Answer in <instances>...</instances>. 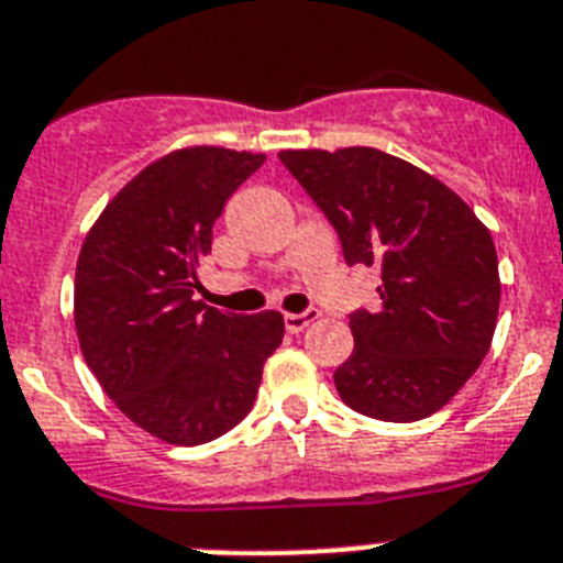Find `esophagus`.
Segmentation results:
<instances>
[{
	"mask_svg": "<svg viewBox=\"0 0 563 563\" xmlns=\"http://www.w3.org/2000/svg\"><path fill=\"white\" fill-rule=\"evenodd\" d=\"M313 319H319L317 308H308V311H302V313H286V331L288 333L306 331V328L311 325Z\"/></svg>",
	"mask_w": 563,
	"mask_h": 563,
	"instance_id": "34e87169",
	"label": "esophagus"
}]
</instances>
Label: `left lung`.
Returning a JSON list of instances; mask_svg holds the SVG:
<instances>
[{"instance_id": "obj_1", "label": "left lung", "mask_w": 563, "mask_h": 563, "mask_svg": "<svg viewBox=\"0 0 563 563\" xmlns=\"http://www.w3.org/2000/svg\"><path fill=\"white\" fill-rule=\"evenodd\" d=\"M342 241L344 261L382 269V308L351 313L342 401L409 423L452 401L483 364L499 317L488 227L452 187L378 148L280 151Z\"/></svg>"}]
</instances>
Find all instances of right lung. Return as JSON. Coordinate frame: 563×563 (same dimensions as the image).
Segmentation results:
<instances>
[{
	"label": "right lung",
	"instance_id": "1",
	"mask_svg": "<svg viewBox=\"0 0 563 563\" xmlns=\"http://www.w3.org/2000/svg\"><path fill=\"white\" fill-rule=\"evenodd\" d=\"M266 156L194 145L143 168L95 221L75 269V331L120 412L154 438L199 445L250 415L283 313L194 300L227 199Z\"/></svg>",
	"mask_w": 563,
	"mask_h": 563
}]
</instances>
